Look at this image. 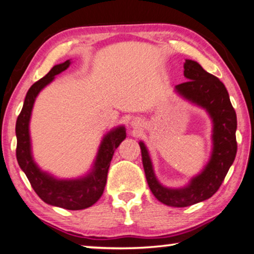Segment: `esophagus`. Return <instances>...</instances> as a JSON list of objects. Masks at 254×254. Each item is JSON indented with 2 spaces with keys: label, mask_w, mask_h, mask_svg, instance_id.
I'll return each instance as SVG.
<instances>
[{
  "label": "esophagus",
  "mask_w": 254,
  "mask_h": 254,
  "mask_svg": "<svg viewBox=\"0 0 254 254\" xmlns=\"http://www.w3.org/2000/svg\"><path fill=\"white\" fill-rule=\"evenodd\" d=\"M132 127H133L134 128H138V127H142L141 121L134 119L133 121H132Z\"/></svg>",
  "instance_id": "obj_1"
}]
</instances>
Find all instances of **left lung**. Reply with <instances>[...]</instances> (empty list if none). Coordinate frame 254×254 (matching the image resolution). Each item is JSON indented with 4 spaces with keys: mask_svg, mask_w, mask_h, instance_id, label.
Wrapping results in <instances>:
<instances>
[{
    "mask_svg": "<svg viewBox=\"0 0 254 254\" xmlns=\"http://www.w3.org/2000/svg\"><path fill=\"white\" fill-rule=\"evenodd\" d=\"M184 68L187 82L176 85V91L185 99L205 109L213 123V148L209 163L186 187L166 188L155 177L145 143L139 142L143 170L151 192L160 202L173 207L192 205L214 195L235 160L237 151L236 113L224 83L204 70L194 60L187 59Z\"/></svg>",
    "mask_w": 254,
    "mask_h": 254,
    "instance_id": "obj_1",
    "label": "left lung"
}]
</instances>
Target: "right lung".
I'll use <instances>...</instances> for the list:
<instances>
[{
  "mask_svg": "<svg viewBox=\"0 0 254 254\" xmlns=\"http://www.w3.org/2000/svg\"><path fill=\"white\" fill-rule=\"evenodd\" d=\"M70 60L52 67V69L30 86L24 106L16 123L17 161L40 198L47 204L66 210H83L90 207L103 195L107 183V173L114 151L127 137L126 127L113 128L105 135L98 150L93 168L89 175L78 179H57L36 165L32 156L29 137V120L37 94L58 75L67 69Z\"/></svg>",
  "mask_w": 254,
  "mask_h": 254,
  "instance_id": "add662e5",
  "label": "right lung"
}]
</instances>
